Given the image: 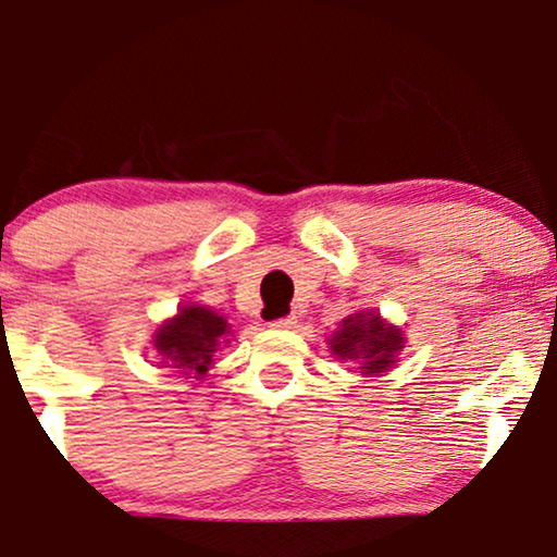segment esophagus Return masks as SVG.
<instances>
[{
    "instance_id": "obj_1",
    "label": "esophagus",
    "mask_w": 557,
    "mask_h": 557,
    "mask_svg": "<svg viewBox=\"0 0 557 557\" xmlns=\"http://www.w3.org/2000/svg\"><path fill=\"white\" fill-rule=\"evenodd\" d=\"M295 323H298V315H283V319H274L272 323H270V326L272 329H293L295 326Z\"/></svg>"
}]
</instances>
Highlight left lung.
Returning <instances> with one entry per match:
<instances>
[{"instance_id":"1","label":"left lung","mask_w":557,"mask_h":557,"mask_svg":"<svg viewBox=\"0 0 557 557\" xmlns=\"http://www.w3.org/2000/svg\"><path fill=\"white\" fill-rule=\"evenodd\" d=\"M406 336L400 329L391 326L375 311H362L342 321V329L334 331L329 347L342 360H357L362 364V375H380L398 360Z\"/></svg>"}]
</instances>
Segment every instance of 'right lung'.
I'll return each instance as SVG.
<instances>
[{"label":"right lung","mask_w":557,"mask_h":557,"mask_svg":"<svg viewBox=\"0 0 557 557\" xmlns=\"http://www.w3.org/2000/svg\"><path fill=\"white\" fill-rule=\"evenodd\" d=\"M228 336V321L206 306H182L174 319L164 321L153 334V349L166 368L202 377L213 364L215 349Z\"/></svg>","instance_id":"right-lung-1"}]
</instances>
